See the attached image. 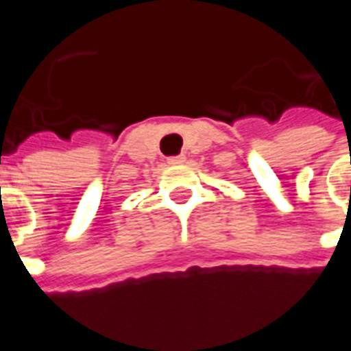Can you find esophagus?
<instances>
[{
	"mask_svg": "<svg viewBox=\"0 0 351 351\" xmlns=\"http://www.w3.org/2000/svg\"><path fill=\"white\" fill-rule=\"evenodd\" d=\"M184 161H186L184 156H171V158H167L169 165H178V163H184Z\"/></svg>",
	"mask_w": 351,
	"mask_h": 351,
	"instance_id": "1",
	"label": "esophagus"
}]
</instances>
